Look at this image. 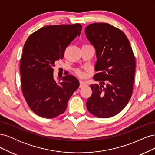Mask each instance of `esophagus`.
Wrapping results in <instances>:
<instances>
[{
  "label": "esophagus",
  "mask_w": 155,
  "mask_h": 155,
  "mask_svg": "<svg viewBox=\"0 0 155 155\" xmlns=\"http://www.w3.org/2000/svg\"><path fill=\"white\" fill-rule=\"evenodd\" d=\"M87 85V83H85V81H80V85H79V87L82 88V87H85Z\"/></svg>",
  "instance_id": "obj_1"
}]
</instances>
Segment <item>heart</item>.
<instances>
[{
    "instance_id": "1",
    "label": "heart",
    "mask_w": 155,
    "mask_h": 155,
    "mask_svg": "<svg viewBox=\"0 0 155 155\" xmlns=\"http://www.w3.org/2000/svg\"><path fill=\"white\" fill-rule=\"evenodd\" d=\"M77 74L79 75V76H81V77L84 76H85V72H83L81 71V70H77Z\"/></svg>"
}]
</instances>
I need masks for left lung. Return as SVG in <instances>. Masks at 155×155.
Here are the masks:
<instances>
[{"label":"left lung","mask_w":155,"mask_h":155,"mask_svg":"<svg viewBox=\"0 0 155 155\" xmlns=\"http://www.w3.org/2000/svg\"><path fill=\"white\" fill-rule=\"evenodd\" d=\"M85 31L96 50L98 72L93 78L100 82L90 85L92 94L86 106L98 118H110L124 109L132 96L134 55L124 33L108 23L91 24Z\"/></svg>","instance_id":"obj_1"}]
</instances>
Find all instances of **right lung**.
Returning <instances> with one entry per match:
<instances>
[{
  "label": "right lung",
  "instance_id": "right-lung-1",
  "mask_svg": "<svg viewBox=\"0 0 155 155\" xmlns=\"http://www.w3.org/2000/svg\"><path fill=\"white\" fill-rule=\"evenodd\" d=\"M81 30L80 24L46 26L26 41L20 64L22 92L31 110L41 117L53 118L63 114L79 86L72 75L55 80L53 68Z\"/></svg>",
  "mask_w": 155,
  "mask_h": 155
}]
</instances>
